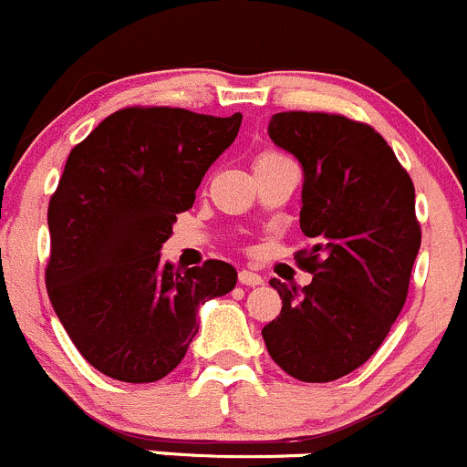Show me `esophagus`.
Segmentation results:
<instances>
[{
    "instance_id": "34e87169",
    "label": "esophagus",
    "mask_w": 467,
    "mask_h": 467,
    "mask_svg": "<svg viewBox=\"0 0 467 467\" xmlns=\"http://www.w3.org/2000/svg\"><path fill=\"white\" fill-rule=\"evenodd\" d=\"M238 281L243 283V285H261L263 276H261V274H256V272H249V269H240Z\"/></svg>"
}]
</instances>
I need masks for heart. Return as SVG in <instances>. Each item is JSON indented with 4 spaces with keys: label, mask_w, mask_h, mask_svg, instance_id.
<instances>
[{
    "label": "heart",
    "mask_w": 467,
    "mask_h": 467,
    "mask_svg": "<svg viewBox=\"0 0 467 467\" xmlns=\"http://www.w3.org/2000/svg\"><path fill=\"white\" fill-rule=\"evenodd\" d=\"M276 160H285V157L278 155V152H263L256 161H276Z\"/></svg>",
    "instance_id": "heart-1"
}]
</instances>
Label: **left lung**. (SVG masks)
<instances>
[{"label": "left lung", "mask_w": 467, "mask_h": 467, "mask_svg": "<svg viewBox=\"0 0 467 467\" xmlns=\"http://www.w3.org/2000/svg\"><path fill=\"white\" fill-rule=\"evenodd\" d=\"M269 139L304 168L296 263L310 285H269L281 315L263 328L274 362L301 382H333L379 348L405 306L420 249L411 177L367 123L339 114L278 112Z\"/></svg>", "instance_id": "8db88e82"}]
</instances>
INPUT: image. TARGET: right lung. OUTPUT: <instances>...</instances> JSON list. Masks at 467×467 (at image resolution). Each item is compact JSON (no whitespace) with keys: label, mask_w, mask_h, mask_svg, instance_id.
<instances>
[{"label":"right lung","mask_w":467,"mask_h":467,"mask_svg":"<svg viewBox=\"0 0 467 467\" xmlns=\"http://www.w3.org/2000/svg\"><path fill=\"white\" fill-rule=\"evenodd\" d=\"M240 121V112L126 108L69 152L47 213V292L76 348L105 376L166 378L198 335L200 306L235 287L229 263L180 269L160 249Z\"/></svg>","instance_id":"add662e5"}]
</instances>
